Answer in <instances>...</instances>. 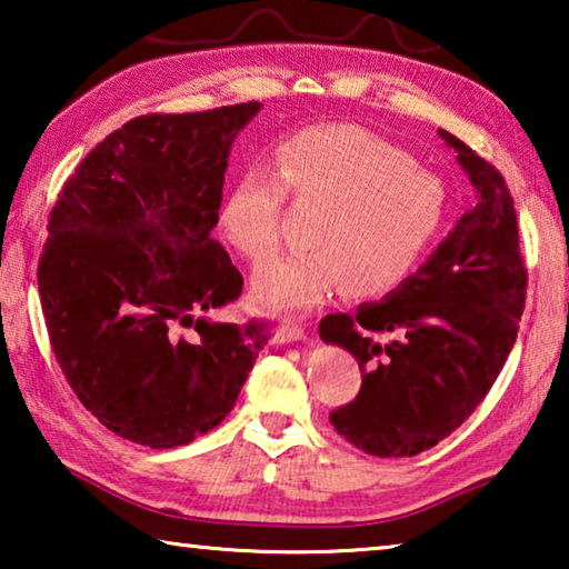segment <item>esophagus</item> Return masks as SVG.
Listing matches in <instances>:
<instances>
[{
    "label": "esophagus",
    "instance_id": "esophagus-1",
    "mask_svg": "<svg viewBox=\"0 0 569 569\" xmlns=\"http://www.w3.org/2000/svg\"><path fill=\"white\" fill-rule=\"evenodd\" d=\"M271 341L276 346H288V343H298V341H306V331L301 326H293V323H286V326H278L273 331Z\"/></svg>",
    "mask_w": 569,
    "mask_h": 569
}]
</instances>
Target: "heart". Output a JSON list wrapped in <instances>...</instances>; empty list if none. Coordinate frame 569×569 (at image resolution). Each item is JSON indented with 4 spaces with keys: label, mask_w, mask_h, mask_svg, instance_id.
<instances>
[{
    "label": "heart",
    "mask_w": 569,
    "mask_h": 569,
    "mask_svg": "<svg viewBox=\"0 0 569 569\" xmlns=\"http://www.w3.org/2000/svg\"><path fill=\"white\" fill-rule=\"evenodd\" d=\"M283 190L319 213L308 228L311 250L253 276L258 306L278 316L311 311L341 286L351 296L393 291L447 223V188L435 172L359 124H316L276 148L273 172L250 168L228 190L220 233L248 261L278 250Z\"/></svg>",
    "instance_id": "b5f03b06"
}]
</instances>
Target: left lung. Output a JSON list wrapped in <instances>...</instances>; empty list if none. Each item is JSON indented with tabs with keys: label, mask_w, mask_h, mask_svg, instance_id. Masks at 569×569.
Segmentation results:
<instances>
[{
	"label": "left lung",
	"mask_w": 569,
	"mask_h": 569,
	"mask_svg": "<svg viewBox=\"0 0 569 569\" xmlns=\"http://www.w3.org/2000/svg\"><path fill=\"white\" fill-rule=\"evenodd\" d=\"M439 138L455 148L477 206L381 301L319 326L326 343L359 361L363 379L359 397L331 411L333 429L381 459L427 451L469 419L502 371L525 311L527 271L505 178L451 132ZM369 330L398 336L379 345Z\"/></svg>",
	"instance_id": "8db88e82"
}]
</instances>
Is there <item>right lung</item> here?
Instances as JSON below:
<instances>
[{"instance_id":"obj_1","label":"right lung","mask_w":569,"mask_h":569,"mask_svg":"<svg viewBox=\"0 0 569 569\" xmlns=\"http://www.w3.org/2000/svg\"><path fill=\"white\" fill-rule=\"evenodd\" d=\"M261 108L134 118L77 166L50 213L37 283L54 356L84 409L134 445L216 429L268 341L261 323L203 316L243 291L210 233L230 148Z\"/></svg>"}]
</instances>
